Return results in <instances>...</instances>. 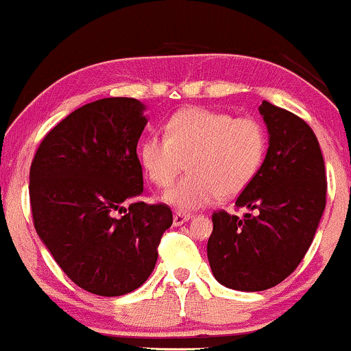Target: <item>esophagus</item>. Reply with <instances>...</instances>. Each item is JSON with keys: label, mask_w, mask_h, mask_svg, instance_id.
Wrapping results in <instances>:
<instances>
[{"label": "esophagus", "mask_w": 351, "mask_h": 351, "mask_svg": "<svg viewBox=\"0 0 351 351\" xmlns=\"http://www.w3.org/2000/svg\"><path fill=\"white\" fill-rule=\"evenodd\" d=\"M189 219H192V215L184 213V211H176L174 216H172V223H174V226H180V224L187 223Z\"/></svg>", "instance_id": "esophagus-1"}]
</instances>
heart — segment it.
Masks as SVG:
<instances>
[{
    "label": "heart",
    "instance_id": "1",
    "mask_svg": "<svg viewBox=\"0 0 351 351\" xmlns=\"http://www.w3.org/2000/svg\"><path fill=\"white\" fill-rule=\"evenodd\" d=\"M164 133L141 143L140 162L161 189L172 185L187 162L189 174L162 197L179 210H197L241 193L265 158V128L252 117L234 119L228 112L192 107L177 112Z\"/></svg>",
    "mask_w": 351,
    "mask_h": 351
}]
</instances>
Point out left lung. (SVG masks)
<instances>
[{"label":"left lung","mask_w":351,"mask_h":351,"mask_svg":"<svg viewBox=\"0 0 351 351\" xmlns=\"http://www.w3.org/2000/svg\"><path fill=\"white\" fill-rule=\"evenodd\" d=\"M268 151L257 176L236 200L244 218L213 213L206 254L215 278L237 291H263L300 265L326 208L327 177L313 128L287 109L263 101Z\"/></svg>","instance_id":"left-lung-1"}]
</instances>
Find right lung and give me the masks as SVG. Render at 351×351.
Segmentation results:
<instances>
[{
	"instance_id": "obj_1",
	"label": "right lung",
	"mask_w": 351,
	"mask_h": 351,
	"mask_svg": "<svg viewBox=\"0 0 351 351\" xmlns=\"http://www.w3.org/2000/svg\"><path fill=\"white\" fill-rule=\"evenodd\" d=\"M143 110L132 97L86 104L47 133L30 164L38 237L68 278L97 296L140 288L172 224L166 203L141 200Z\"/></svg>"
}]
</instances>
